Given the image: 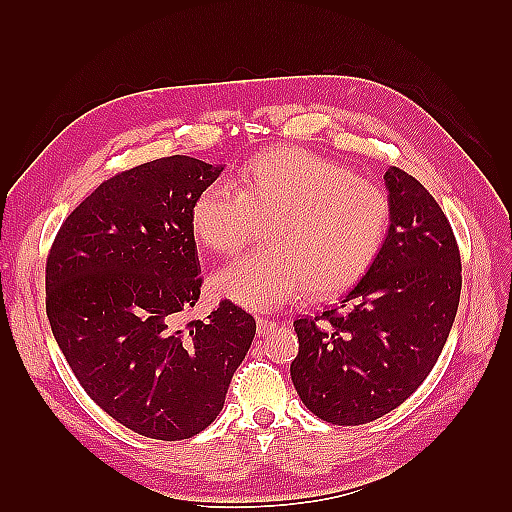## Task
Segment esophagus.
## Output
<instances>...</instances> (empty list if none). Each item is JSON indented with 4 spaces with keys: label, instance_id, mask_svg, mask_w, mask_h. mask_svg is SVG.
<instances>
[{
    "label": "esophagus",
    "instance_id": "1",
    "mask_svg": "<svg viewBox=\"0 0 512 512\" xmlns=\"http://www.w3.org/2000/svg\"><path fill=\"white\" fill-rule=\"evenodd\" d=\"M277 325H279V323L273 321V319L259 317V319H257V334H259V336H266V334H270V332H275Z\"/></svg>",
    "mask_w": 512,
    "mask_h": 512
}]
</instances>
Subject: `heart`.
<instances>
[{
	"label": "heart",
	"mask_w": 512,
	"mask_h": 512,
	"mask_svg": "<svg viewBox=\"0 0 512 512\" xmlns=\"http://www.w3.org/2000/svg\"><path fill=\"white\" fill-rule=\"evenodd\" d=\"M391 206L383 189L299 147L259 151L239 167L235 193L209 184L191 204L193 237L217 255L242 248L268 222L262 253L211 279L215 297L275 310L310 292L332 297L361 281L383 250Z\"/></svg>",
	"instance_id": "obj_1"
}]
</instances>
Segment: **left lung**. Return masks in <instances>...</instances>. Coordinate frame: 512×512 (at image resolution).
Masks as SVG:
<instances>
[{"label": "left lung", "instance_id": "obj_1", "mask_svg": "<svg viewBox=\"0 0 512 512\" xmlns=\"http://www.w3.org/2000/svg\"><path fill=\"white\" fill-rule=\"evenodd\" d=\"M385 187L391 220L374 266L339 308L295 321L297 394L345 427L385 416L422 385L460 303V250L440 204L398 167L385 171Z\"/></svg>", "mask_w": 512, "mask_h": 512}]
</instances>
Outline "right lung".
<instances>
[{
    "mask_svg": "<svg viewBox=\"0 0 512 512\" xmlns=\"http://www.w3.org/2000/svg\"><path fill=\"white\" fill-rule=\"evenodd\" d=\"M224 167L169 156L105 180L68 215L46 264V312L81 387L140 436L187 440L217 418L255 319L200 299L191 204Z\"/></svg>",
    "mask_w": 512,
    "mask_h": 512,
    "instance_id": "right-lung-1",
    "label": "right lung"
}]
</instances>
